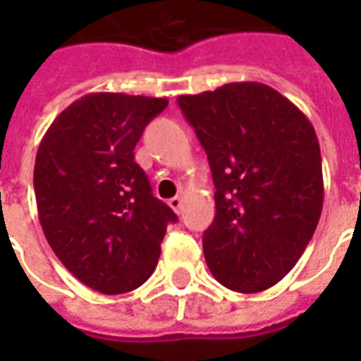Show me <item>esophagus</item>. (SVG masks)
I'll list each match as a JSON object with an SVG mask.
<instances>
[{
	"label": "esophagus",
	"instance_id": "1",
	"mask_svg": "<svg viewBox=\"0 0 361 361\" xmlns=\"http://www.w3.org/2000/svg\"><path fill=\"white\" fill-rule=\"evenodd\" d=\"M181 203H183V199H181L180 195L172 197V199H170V201H168V204H170V207H172V209H173V211H176V212H180Z\"/></svg>",
	"mask_w": 361,
	"mask_h": 361
}]
</instances>
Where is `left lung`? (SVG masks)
<instances>
[{
  "label": "left lung",
  "mask_w": 361,
  "mask_h": 361,
  "mask_svg": "<svg viewBox=\"0 0 361 361\" xmlns=\"http://www.w3.org/2000/svg\"><path fill=\"white\" fill-rule=\"evenodd\" d=\"M203 145L216 214L203 234L212 276L255 294L298 263L323 209L315 129L288 98L263 82H230L178 98Z\"/></svg>",
  "instance_id": "obj_1"
}]
</instances>
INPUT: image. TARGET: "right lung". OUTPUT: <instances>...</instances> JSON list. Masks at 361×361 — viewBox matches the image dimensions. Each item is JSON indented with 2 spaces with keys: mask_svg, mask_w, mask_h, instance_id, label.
<instances>
[{
  "mask_svg": "<svg viewBox=\"0 0 361 361\" xmlns=\"http://www.w3.org/2000/svg\"><path fill=\"white\" fill-rule=\"evenodd\" d=\"M166 98L92 92L54 119L36 152L38 219L75 279L123 294L157 269L166 226L178 216L152 195L135 145Z\"/></svg>",
  "mask_w": 361,
  "mask_h": 361,
  "instance_id": "right-lung-1",
  "label": "right lung"
}]
</instances>
